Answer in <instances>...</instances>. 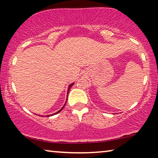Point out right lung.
<instances>
[{
    "instance_id": "1",
    "label": "right lung",
    "mask_w": 158,
    "mask_h": 158,
    "mask_svg": "<svg viewBox=\"0 0 158 158\" xmlns=\"http://www.w3.org/2000/svg\"><path fill=\"white\" fill-rule=\"evenodd\" d=\"M74 85V83H73V84H71L70 85H69V86H68V93H69V89H71V87L72 86H73V85ZM65 104H66V102L65 103V105H63V107L62 108H61L60 109V110L59 111H57L56 112V113H55V114H51V115H47V117H49V116H53V115H54V114H58V113H59V112H60L61 111H62L63 110V109L64 108V106H65Z\"/></svg>"
}]
</instances>
